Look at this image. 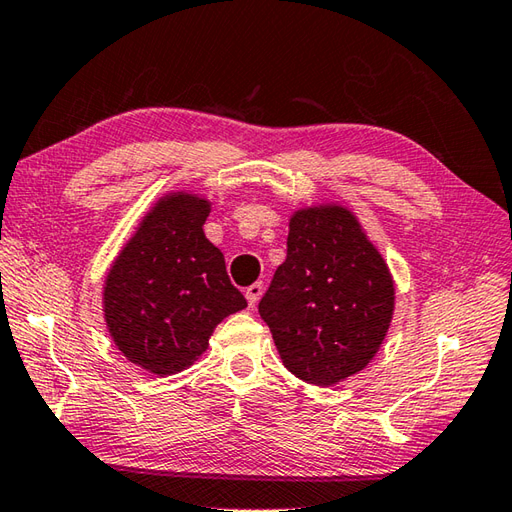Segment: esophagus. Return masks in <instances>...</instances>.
Returning <instances> with one entry per match:
<instances>
[{
  "label": "esophagus",
  "instance_id": "34e87169",
  "mask_svg": "<svg viewBox=\"0 0 512 512\" xmlns=\"http://www.w3.org/2000/svg\"><path fill=\"white\" fill-rule=\"evenodd\" d=\"M260 295H263V282H254V285H249V287H247V291H245V298H247L249 309H254Z\"/></svg>",
  "mask_w": 512,
  "mask_h": 512
}]
</instances>
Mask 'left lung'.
Listing matches in <instances>:
<instances>
[{
    "instance_id": "obj_1",
    "label": "left lung",
    "mask_w": 512,
    "mask_h": 512,
    "mask_svg": "<svg viewBox=\"0 0 512 512\" xmlns=\"http://www.w3.org/2000/svg\"><path fill=\"white\" fill-rule=\"evenodd\" d=\"M394 311L388 265L346 208L293 214L287 260L258 304L285 366L333 385L368 366Z\"/></svg>"
}]
</instances>
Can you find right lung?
I'll list each match as a JSON object with an SVG mask.
<instances>
[{"label": "right lung", "instance_id": "obj_1", "mask_svg": "<svg viewBox=\"0 0 512 512\" xmlns=\"http://www.w3.org/2000/svg\"><path fill=\"white\" fill-rule=\"evenodd\" d=\"M208 201L173 195L155 206L113 263L105 317L129 361L153 374L190 366L223 317L247 306L203 223Z\"/></svg>", "mask_w": 512, "mask_h": 512}]
</instances>
